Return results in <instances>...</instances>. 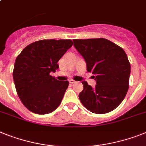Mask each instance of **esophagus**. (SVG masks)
<instances>
[{
    "instance_id": "obj_1",
    "label": "esophagus",
    "mask_w": 146,
    "mask_h": 146,
    "mask_svg": "<svg viewBox=\"0 0 146 146\" xmlns=\"http://www.w3.org/2000/svg\"><path fill=\"white\" fill-rule=\"evenodd\" d=\"M69 83L72 84H74V83H76V81L74 80H72V79H71V80H69Z\"/></svg>"
}]
</instances>
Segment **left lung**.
Listing matches in <instances>:
<instances>
[{"instance_id": "1", "label": "left lung", "mask_w": 146, "mask_h": 146, "mask_svg": "<svg viewBox=\"0 0 146 146\" xmlns=\"http://www.w3.org/2000/svg\"><path fill=\"white\" fill-rule=\"evenodd\" d=\"M74 46L86 61L87 72L94 74L92 88L82 82L79 94L82 104L96 114L109 113L117 108L129 87L131 65L121 47L106 38L74 39Z\"/></svg>"}]
</instances>
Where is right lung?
Listing matches in <instances>:
<instances>
[{"label": "right lung", "instance_id": "right-lung-1", "mask_svg": "<svg viewBox=\"0 0 146 146\" xmlns=\"http://www.w3.org/2000/svg\"><path fill=\"white\" fill-rule=\"evenodd\" d=\"M70 39H43L27 45L17 56L13 80L19 98L30 111L48 114L60 105L68 80L50 75L59 68L57 62L72 46Z\"/></svg>", "mask_w": 146, "mask_h": 146}]
</instances>
